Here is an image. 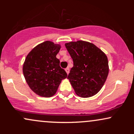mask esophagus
<instances>
[{"mask_svg": "<svg viewBox=\"0 0 134 134\" xmlns=\"http://www.w3.org/2000/svg\"><path fill=\"white\" fill-rule=\"evenodd\" d=\"M65 71H66V72H67V74H69V67H67V68L65 69Z\"/></svg>", "mask_w": 134, "mask_h": 134, "instance_id": "esophagus-1", "label": "esophagus"}]
</instances>
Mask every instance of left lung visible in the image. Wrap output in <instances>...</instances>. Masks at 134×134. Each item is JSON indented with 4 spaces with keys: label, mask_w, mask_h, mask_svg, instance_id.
<instances>
[{
    "label": "left lung",
    "mask_w": 134,
    "mask_h": 134,
    "mask_svg": "<svg viewBox=\"0 0 134 134\" xmlns=\"http://www.w3.org/2000/svg\"><path fill=\"white\" fill-rule=\"evenodd\" d=\"M65 46L74 63L67 77L72 87L82 98L94 96L103 86L108 74L107 55L87 41H71Z\"/></svg>",
    "instance_id": "obj_1"
}]
</instances>
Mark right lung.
Wrapping results in <instances>:
<instances>
[{
    "label": "right lung",
    "instance_id": "add662e5",
    "mask_svg": "<svg viewBox=\"0 0 134 134\" xmlns=\"http://www.w3.org/2000/svg\"><path fill=\"white\" fill-rule=\"evenodd\" d=\"M60 46L46 41L35 47L27 55L23 74L31 90L42 97L49 98L56 93L61 81L67 74L56 57Z\"/></svg>",
    "mask_w": 134,
    "mask_h": 134
}]
</instances>
